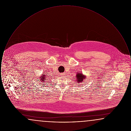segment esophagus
<instances>
[{
    "label": "esophagus",
    "mask_w": 131,
    "mask_h": 131,
    "mask_svg": "<svg viewBox=\"0 0 131 131\" xmlns=\"http://www.w3.org/2000/svg\"><path fill=\"white\" fill-rule=\"evenodd\" d=\"M64 75H65V73H61V76H62V77H64Z\"/></svg>",
    "instance_id": "1"
}]
</instances>
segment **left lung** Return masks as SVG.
I'll use <instances>...</instances> for the list:
<instances>
[{"mask_svg":"<svg viewBox=\"0 0 131 131\" xmlns=\"http://www.w3.org/2000/svg\"><path fill=\"white\" fill-rule=\"evenodd\" d=\"M76 77V81L78 83H81L82 81H83L86 78L85 75H83L81 73H78L75 75Z\"/></svg>","mask_w":131,"mask_h":131,"instance_id":"obj_1","label":"left lung"}]
</instances>
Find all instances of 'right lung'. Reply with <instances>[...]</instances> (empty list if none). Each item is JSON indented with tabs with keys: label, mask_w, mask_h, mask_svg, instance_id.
Returning <instances> with one entry per match:
<instances>
[{
	"label": "right lung",
	"mask_w": 131,
	"mask_h": 131,
	"mask_svg": "<svg viewBox=\"0 0 131 131\" xmlns=\"http://www.w3.org/2000/svg\"><path fill=\"white\" fill-rule=\"evenodd\" d=\"M46 75H42V76H41L40 77V81H42V82H44V81H45V82H46V81H44L45 80H46Z\"/></svg>",
	"instance_id": "1"
}]
</instances>
